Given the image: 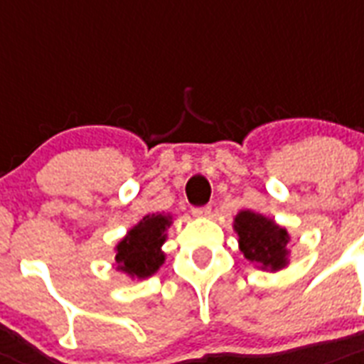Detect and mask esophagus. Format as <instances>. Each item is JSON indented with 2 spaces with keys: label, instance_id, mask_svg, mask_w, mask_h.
I'll list each match as a JSON object with an SVG mask.
<instances>
[{
  "label": "esophagus",
  "instance_id": "34e87169",
  "mask_svg": "<svg viewBox=\"0 0 364 364\" xmlns=\"http://www.w3.org/2000/svg\"><path fill=\"white\" fill-rule=\"evenodd\" d=\"M192 215H194V217H208V215H211V205H202V208H192Z\"/></svg>",
  "mask_w": 364,
  "mask_h": 364
}]
</instances>
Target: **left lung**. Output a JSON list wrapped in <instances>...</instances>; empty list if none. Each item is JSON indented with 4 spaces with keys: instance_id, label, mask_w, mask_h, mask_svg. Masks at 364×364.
I'll list each match as a JSON object with an SVG mask.
<instances>
[{
    "instance_id": "1",
    "label": "left lung",
    "mask_w": 364,
    "mask_h": 364,
    "mask_svg": "<svg viewBox=\"0 0 364 364\" xmlns=\"http://www.w3.org/2000/svg\"><path fill=\"white\" fill-rule=\"evenodd\" d=\"M233 228L239 235V247L245 258L262 265V269L277 271L284 267L289 241L284 228L252 211L239 213Z\"/></svg>"
}]
</instances>
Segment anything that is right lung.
Wrapping results in <instances>:
<instances>
[{
	"instance_id": "right-lung-1",
	"label": "right lung",
	"mask_w": 364,
	"mask_h": 364,
	"mask_svg": "<svg viewBox=\"0 0 364 364\" xmlns=\"http://www.w3.org/2000/svg\"><path fill=\"white\" fill-rule=\"evenodd\" d=\"M170 226V217L164 215H147L138 226L129 232L117 245L115 262L117 269L125 271L136 279H146L159 271L164 262L161 247L164 243V230Z\"/></svg>"
}]
</instances>
